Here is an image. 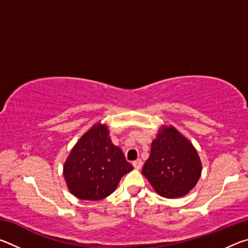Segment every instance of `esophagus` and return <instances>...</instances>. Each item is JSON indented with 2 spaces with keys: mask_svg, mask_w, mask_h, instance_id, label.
<instances>
[{
  "mask_svg": "<svg viewBox=\"0 0 248 248\" xmlns=\"http://www.w3.org/2000/svg\"><path fill=\"white\" fill-rule=\"evenodd\" d=\"M132 165H133V167H134V169H136V170H140L141 167H142V161H141L140 158H138L137 161H134V162L132 163Z\"/></svg>",
  "mask_w": 248,
  "mask_h": 248,
  "instance_id": "obj_1",
  "label": "esophagus"
}]
</instances>
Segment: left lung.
<instances>
[{"label": "left lung", "mask_w": 248, "mask_h": 248, "mask_svg": "<svg viewBox=\"0 0 248 248\" xmlns=\"http://www.w3.org/2000/svg\"><path fill=\"white\" fill-rule=\"evenodd\" d=\"M202 165L191 142L173 125H162L142 169L154 190L164 198L186 196L201 176Z\"/></svg>", "instance_id": "8db88e82"}]
</instances>
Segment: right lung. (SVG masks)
<instances>
[{"label":"right lung","instance_id":"add662e5","mask_svg":"<svg viewBox=\"0 0 248 248\" xmlns=\"http://www.w3.org/2000/svg\"><path fill=\"white\" fill-rule=\"evenodd\" d=\"M132 170L121 149L112 144L107 125L96 123L71 150L63 176L73 196L97 201L112 194L121 177Z\"/></svg>","mask_w":248,"mask_h":248}]
</instances>
